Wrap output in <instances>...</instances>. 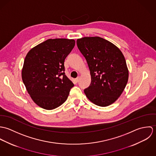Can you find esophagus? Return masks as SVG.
I'll return each mask as SVG.
<instances>
[{
    "label": "esophagus",
    "mask_w": 156,
    "mask_h": 156,
    "mask_svg": "<svg viewBox=\"0 0 156 156\" xmlns=\"http://www.w3.org/2000/svg\"><path fill=\"white\" fill-rule=\"evenodd\" d=\"M79 79H80V77H77L76 79H75V82H76V83H77L79 81Z\"/></svg>",
    "instance_id": "obj_1"
}]
</instances>
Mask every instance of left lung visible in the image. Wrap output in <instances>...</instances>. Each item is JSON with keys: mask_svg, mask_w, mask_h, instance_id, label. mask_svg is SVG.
I'll return each mask as SVG.
<instances>
[{"mask_svg": "<svg viewBox=\"0 0 156 156\" xmlns=\"http://www.w3.org/2000/svg\"><path fill=\"white\" fill-rule=\"evenodd\" d=\"M78 48L85 58L91 77L89 87L84 90L94 104L106 107L121 95L129 79V69L119 48L99 37L77 40Z\"/></svg>", "mask_w": 156, "mask_h": 156, "instance_id": "8db88e82", "label": "left lung"}]
</instances>
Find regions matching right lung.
Returning a JSON list of instances; mask_svg holds the SVG:
<instances>
[{
  "label": "right lung",
  "mask_w": 156,
  "mask_h": 156,
  "mask_svg": "<svg viewBox=\"0 0 156 156\" xmlns=\"http://www.w3.org/2000/svg\"><path fill=\"white\" fill-rule=\"evenodd\" d=\"M74 45L73 39H48L27 53L22 80L31 98L40 108L52 110L67 100L74 84L65 74L64 61Z\"/></svg>",
  "instance_id": "add662e5"
}]
</instances>
